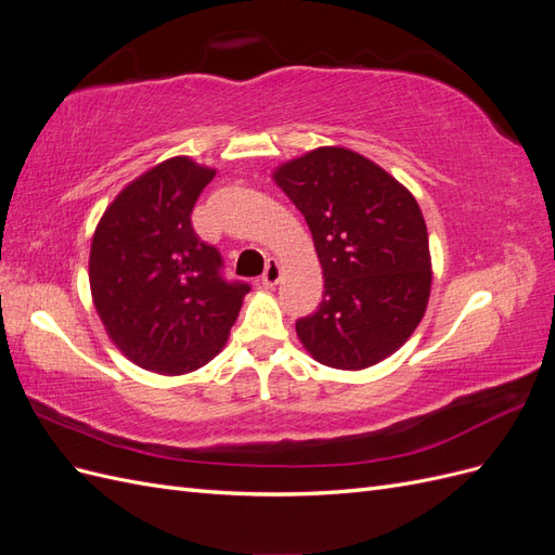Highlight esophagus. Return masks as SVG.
I'll list each match as a JSON object with an SVG mask.
<instances>
[{"label":"esophagus","mask_w":555,"mask_h":555,"mask_svg":"<svg viewBox=\"0 0 555 555\" xmlns=\"http://www.w3.org/2000/svg\"><path fill=\"white\" fill-rule=\"evenodd\" d=\"M280 278H282V266H280V261L278 259H268V263H266V271H263V275H261V284L263 287H275V284L280 282Z\"/></svg>","instance_id":"34e87169"}]
</instances>
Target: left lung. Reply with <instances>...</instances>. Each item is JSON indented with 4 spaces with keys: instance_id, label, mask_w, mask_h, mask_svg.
<instances>
[{
    "instance_id": "8db88e82",
    "label": "left lung",
    "mask_w": 555,
    "mask_h": 555,
    "mask_svg": "<svg viewBox=\"0 0 555 555\" xmlns=\"http://www.w3.org/2000/svg\"><path fill=\"white\" fill-rule=\"evenodd\" d=\"M271 176L304 212L324 275L322 304L296 322L300 345L338 371L389 359L424 319L433 284L428 229L414 194L340 145L282 162Z\"/></svg>"
}]
</instances>
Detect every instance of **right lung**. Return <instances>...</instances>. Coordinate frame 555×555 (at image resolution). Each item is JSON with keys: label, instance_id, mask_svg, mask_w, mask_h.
<instances>
[{"label": "right lung", "instance_id": "obj_1", "mask_svg": "<svg viewBox=\"0 0 555 555\" xmlns=\"http://www.w3.org/2000/svg\"><path fill=\"white\" fill-rule=\"evenodd\" d=\"M215 173L184 155L164 159L125 184L94 229V310L143 371L178 377L204 367L224 349L249 292L222 280L220 251L192 229V208Z\"/></svg>", "mask_w": 555, "mask_h": 555}]
</instances>
